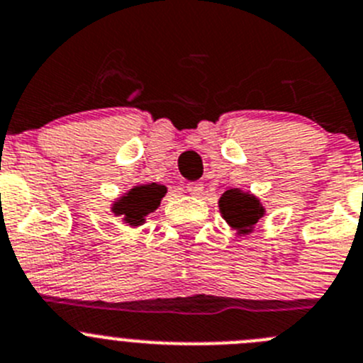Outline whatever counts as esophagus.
<instances>
[{
    "label": "esophagus",
    "mask_w": 363,
    "mask_h": 363,
    "mask_svg": "<svg viewBox=\"0 0 363 363\" xmlns=\"http://www.w3.org/2000/svg\"><path fill=\"white\" fill-rule=\"evenodd\" d=\"M186 189H188L189 195H193V197H201L202 193H204V184H201V182H189L186 186Z\"/></svg>",
    "instance_id": "34e87169"
}]
</instances>
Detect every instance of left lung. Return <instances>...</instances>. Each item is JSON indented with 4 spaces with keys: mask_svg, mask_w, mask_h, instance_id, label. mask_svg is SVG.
Wrapping results in <instances>:
<instances>
[{
    "mask_svg": "<svg viewBox=\"0 0 363 363\" xmlns=\"http://www.w3.org/2000/svg\"><path fill=\"white\" fill-rule=\"evenodd\" d=\"M218 209L222 218L238 236L250 235L267 213L259 197L240 188L223 191L218 199Z\"/></svg>",
    "mask_w": 363,
    "mask_h": 363,
    "instance_id": "1",
    "label": "left lung"
}]
</instances>
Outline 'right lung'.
<instances>
[{
    "instance_id": "obj_1",
    "label": "right lung",
    "mask_w": 363,
    "mask_h": 363,
    "mask_svg": "<svg viewBox=\"0 0 363 363\" xmlns=\"http://www.w3.org/2000/svg\"><path fill=\"white\" fill-rule=\"evenodd\" d=\"M166 193H168V188L155 182L138 184L114 199L111 204V213H114V216H120L121 222L128 228H140L145 223L147 216L159 208Z\"/></svg>"
}]
</instances>
